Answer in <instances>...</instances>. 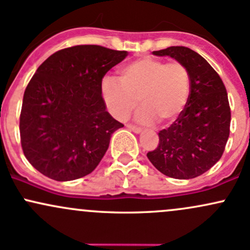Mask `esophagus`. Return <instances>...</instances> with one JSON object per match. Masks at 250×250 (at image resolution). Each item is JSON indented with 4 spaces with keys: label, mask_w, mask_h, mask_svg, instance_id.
I'll list each match as a JSON object with an SVG mask.
<instances>
[{
    "label": "esophagus",
    "mask_w": 250,
    "mask_h": 250,
    "mask_svg": "<svg viewBox=\"0 0 250 250\" xmlns=\"http://www.w3.org/2000/svg\"><path fill=\"white\" fill-rule=\"evenodd\" d=\"M126 127H127L128 130H131V131H132V132H135V133H141L142 132V128L141 127H137V126H135V125L127 124V125H126Z\"/></svg>",
    "instance_id": "obj_1"
}]
</instances>
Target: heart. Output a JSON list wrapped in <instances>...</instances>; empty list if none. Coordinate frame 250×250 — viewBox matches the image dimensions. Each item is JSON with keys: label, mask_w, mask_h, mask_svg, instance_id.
<instances>
[{"label": "heart", "mask_w": 250, "mask_h": 250, "mask_svg": "<svg viewBox=\"0 0 250 250\" xmlns=\"http://www.w3.org/2000/svg\"><path fill=\"white\" fill-rule=\"evenodd\" d=\"M189 72L180 62L144 57L123 66L118 81L106 77L101 93L107 108L118 120H126L137 104L141 124L158 120L161 124L174 122L184 111L189 95Z\"/></svg>", "instance_id": "heart-1"}]
</instances>
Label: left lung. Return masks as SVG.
I'll return each mask as SVG.
<instances>
[{
  "instance_id": "left-lung-1",
  "label": "left lung",
  "mask_w": 250,
  "mask_h": 250,
  "mask_svg": "<svg viewBox=\"0 0 250 250\" xmlns=\"http://www.w3.org/2000/svg\"><path fill=\"white\" fill-rule=\"evenodd\" d=\"M152 53L184 64L190 84L184 111L158 132V146L146 156L169 178H197L221 160L227 146L231 120L227 89L208 61L188 47L170 46Z\"/></svg>"
}]
</instances>
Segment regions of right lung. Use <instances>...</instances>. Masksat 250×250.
I'll list each match as a JSON object with an SVG mask.
<instances>
[{
    "label": "right lung",
    "mask_w": 250,
    "mask_h": 250,
    "mask_svg": "<svg viewBox=\"0 0 250 250\" xmlns=\"http://www.w3.org/2000/svg\"><path fill=\"white\" fill-rule=\"evenodd\" d=\"M127 56L99 45L51 55L27 84L20 114L23 154L37 170L71 181L98 167L122 123L106 111L101 83Z\"/></svg>",
    "instance_id": "obj_1"
}]
</instances>
